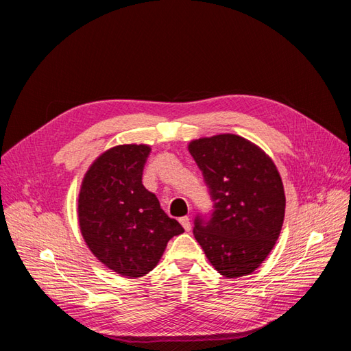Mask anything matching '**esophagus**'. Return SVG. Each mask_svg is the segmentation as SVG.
Returning a JSON list of instances; mask_svg holds the SVG:
<instances>
[{"label":"esophagus","instance_id":"esophagus-1","mask_svg":"<svg viewBox=\"0 0 351 351\" xmlns=\"http://www.w3.org/2000/svg\"><path fill=\"white\" fill-rule=\"evenodd\" d=\"M178 221H180V224L183 226V228H184L186 231H190V227H192V226H190V219H189V217H182V218H180Z\"/></svg>","mask_w":351,"mask_h":351}]
</instances>
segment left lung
Masks as SVG:
<instances>
[{
    "label": "left lung",
    "mask_w": 351,
    "mask_h": 351,
    "mask_svg": "<svg viewBox=\"0 0 351 351\" xmlns=\"http://www.w3.org/2000/svg\"><path fill=\"white\" fill-rule=\"evenodd\" d=\"M189 152L204 174L214 212L195 219L193 234L221 275H249L278 240L285 195L277 167L259 146L237 134L200 137Z\"/></svg>",
    "instance_id": "left-lung-1"
}]
</instances>
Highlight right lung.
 Listing matches in <instances>:
<instances>
[{"label":"right lung","instance_id":"right-lung-1","mask_svg":"<svg viewBox=\"0 0 351 351\" xmlns=\"http://www.w3.org/2000/svg\"><path fill=\"white\" fill-rule=\"evenodd\" d=\"M151 146L119 145L101 154L80 186L77 215L84 243L111 271L127 278L151 272L169 239L183 227L142 184Z\"/></svg>","mask_w":351,"mask_h":351}]
</instances>
